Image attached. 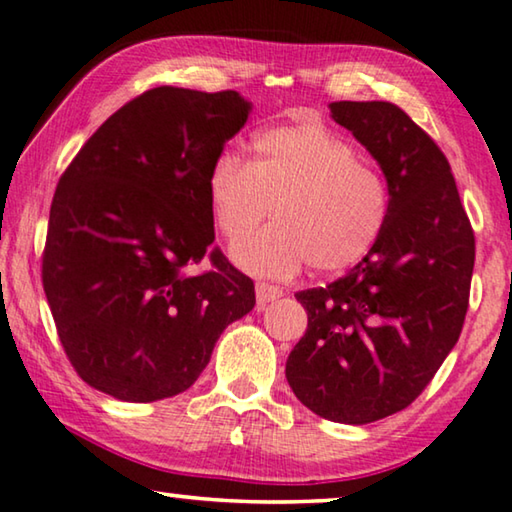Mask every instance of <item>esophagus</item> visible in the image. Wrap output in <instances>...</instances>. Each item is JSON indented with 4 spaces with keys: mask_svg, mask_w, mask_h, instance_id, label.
Here are the masks:
<instances>
[{
    "mask_svg": "<svg viewBox=\"0 0 512 512\" xmlns=\"http://www.w3.org/2000/svg\"><path fill=\"white\" fill-rule=\"evenodd\" d=\"M255 294H257V305L259 308H264L266 303L280 299L282 289L278 285H271V282H257Z\"/></svg>",
    "mask_w": 512,
    "mask_h": 512,
    "instance_id": "34e87169",
    "label": "esophagus"
}]
</instances>
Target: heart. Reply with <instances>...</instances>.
<instances>
[{"label":"heart","instance_id":"obj_1","mask_svg":"<svg viewBox=\"0 0 512 512\" xmlns=\"http://www.w3.org/2000/svg\"><path fill=\"white\" fill-rule=\"evenodd\" d=\"M207 197L220 234L234 241L268 215L279 220L236 241L239 269L287 278L305 264L317 273L352 269L377 246L391 213V190L347 137L319 121L266 128L253 160L223 151L213 160Z\"/></svg>","mask_w":512,"mask_h":512}]
</instances>
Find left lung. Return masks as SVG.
Segmentation results:
<instances>
[{"label": "left lung", "mask_w": 512, "mask_h": 512, "mask_svg": "<svg viewBox=\"0 0 512 512\" xmlns=\"http://www.w3.org/2000/svg\"><path fill=\"white\" fill-rule=\"evenodd\" d=\"M331 117L379 163L391 213L352 271L296 294L308 329L285 375L317 416L365 425L409 407L451 354L469 308L476 241L451 165L407 112L340 101Z\"/></svg>", "instance_id": "8db88e82"}]
</instances>
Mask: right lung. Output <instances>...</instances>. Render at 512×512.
Returning <instances> with one entry per match:
<instances>
[{
	"mask_svg": "<svg viewBox=\"0 0 512 512\" xmlns=\"http://www.w3.org/2000/svg\"><path fill=\"white\" fill-rule=\"evenodd\" d=\"M236 91L156 87L117 110L78 151L52 197L43 289L75 372L124 402L179 395L255 285L211 253L209 170L246 124Z\"/></svg>",
	"mask_w": 512,
	"mask_h": 512,
	"instance_id": "add662e5",
	"label": "right lung"
}]
</instances>
